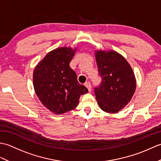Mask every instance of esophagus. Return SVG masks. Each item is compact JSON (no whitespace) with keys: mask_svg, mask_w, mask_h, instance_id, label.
<instances>
[{"mask_svg":"<svg viewBox=\"0 0 161 161\" xmlns=\"http://www.w3.org/2000/svg\"><path fill=\"white\" fill-rule=\"evenodd\" d=\"M85 86H86L87 88H88V91H90L91 92V89H92V86H91V82H89V81H88V82H86V83H85Z\"/></svg>","mask_w":161,"mask_h":161,"instance_id":"obj_1","label":"esophagus"}]
</instances>
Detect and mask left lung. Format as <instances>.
<instances>
[{"label":"left lung","instance_id":"obj_1","mask_svg":"<svg viewBox=\"0 0 161 161\" xmlns=\"http://www.w3.org/2000/svg\"><path fill=\"white\" fill-rule=\"evenodd\" d=\"M102 81L94 92L100 107L107 113H118L131 100L136 87L131 67L115 51L95 53Z\"/></svg>","mask_w":161,"mask_h":161}]
</instances>
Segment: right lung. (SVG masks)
Segmentation results:
<instances>
[{
  "label": "right lung",
  "instance_id": "right-lung-1",
  "mask_svg": "<svg viewBox=\"0 0 161 161\" xmlns=\"http://www.w3.org/2000/svg\"><path fill=\"white\" fill-rule=\"evenodd\" d=\"M70 47H59L47 54L37 64L33 84L42 103L55 114H62L77 107L81 95L88 93L78 82L69 64L75 54Z\"/></svg>",
  "mask_w": 161,
  "mask_h": 161
}]
</instances>
